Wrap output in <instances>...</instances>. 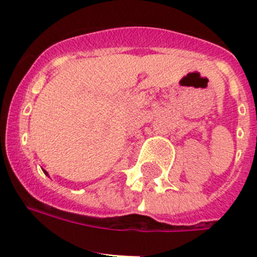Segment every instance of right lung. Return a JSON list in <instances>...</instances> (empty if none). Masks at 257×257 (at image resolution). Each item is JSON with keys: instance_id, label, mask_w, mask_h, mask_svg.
I'll return each mask as SVG.
<instances>
[{"instance_id": "right-lung-1", "label": "right lung", "mask_w": 257, "mask_h": 257, "mask_svg": "<svg viewBox=\"0 0 257 257\" xmlns=\"http://www.w3.org/2000/svg\"><path fill=\"white\" fill-rule=\"evenodd\" d=\"M44 172H45V174H46V175H49V174H47V172H46V171H45V170H44Z\"/></svg>"}]
</instances>
